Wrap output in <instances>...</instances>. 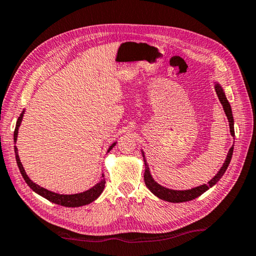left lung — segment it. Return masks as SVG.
Wrapping results in <instances>:
<instances>
[{"mask_svg": "<svg viewBox=\"0 0 256 256\" xmlns=\"http://www.w3.org/2000/svg\"><path fill=\"white\" fill-rule=\"evenodd\" d=\"M214 89H216V94H218L219 100H220V102H222V105L224 107V114H226L227 118H228L229 128H230V134L232 136H235V131H234V118H232L230 104L228 102L227 98H226V94H224V89L222 88V86H220L219 84H216ZM232 151H234V146H232V148L229 149L227 158H226V160H224L222 167L220 168L219 172H216L214 178L208 182V184H203V185H200V186H196V188H194L184 190H170V188H164V186L158 184L157 182H156L152 178V176H151V174H150L149 166H148V164H146V160L144 158V152L142 151V157H144V166H146L144 183L146 185V188H148L151 190V192L154 194L156 196L162 198V200L172 202V203L188 202V201H190V200H194V198L200 196L201 194L206 192V190H208L210 188H212V186L218 183V180L222 178V175L224 174V172H226V170L228 168L229 164H230V160H232Z\"/></svg>", "mask_w": 256, "mask_h": 256, "instance_id": "8db88e82", "label": "left lung"}]
</instances>
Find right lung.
Returning <instances> with one entry per match:
<instances>
[{
  "mask_svg": "<svg viewBox=\"0 0 256 256\" xmlns=\"http://www.w3.org/2000/svg\"><path fill=\"white\" fill-rule=\"evenodd\" d=\"M24 110L21 112L18 120H16V128H14V142H16V138H18V130L19 126L21 124V120H22L24 118ZM116 144V142H114L110 146V149H108V152L114 148ZM14 152H16V164H18V167L20 170L21 175H22L24 180H26V183L29 185V188H32L34 192H36L37 194H40L42 198H47V200L56 203V204H60V206H68V208H76V206H86V204H89V203L94 202L96 198L100 196L104 190V188H105V183L106 180L105 178H102L99 183H97L94 186H92V188H89L88 190H84V192L82 193H78V194H58V193H55V192H52V190H46L44 188H40V185H37L36 183H34V182L29 178L28 175L26 174L24 172V168L22 166V164L20 162V158H19V154H18V149H16V146H14ZM104 177V175H102Z\"/></svg>",
  "mask_w": 256,
  "mask_h": 256,
  "instance_id": "1",
  "label": "right lung"
}]
</instances>
